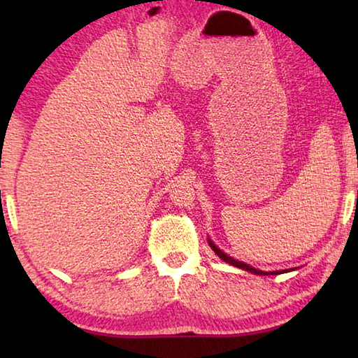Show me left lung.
I'll return each instance as SVG.
<instances>
[{
  "mask_svg": "<svg viewBox=\"0 0 358 358\" xmlns=\"http://www.w3.org/2000/svg\"><path fill=\"white\" fill-rule=\"evenodd\" d=\"M208 245L211 246V250H213V251L217 254V257L222 259L224 262H227V264L234 265V266H238V268H241V270L251 271V273H256V275H280V273H286V271H289V270H282V271H262V270L252 268L251 265H248V264H245V262H238V260H235V259H232L230 256H227V254L222 252V251L220 250V248H217L211 240H208Z\"/></svg>",
  "mask_w": 358,
  "mask_h": 358,
  "instance_id": "obj_1",
  "label": "left lung"
}]
</instances>
